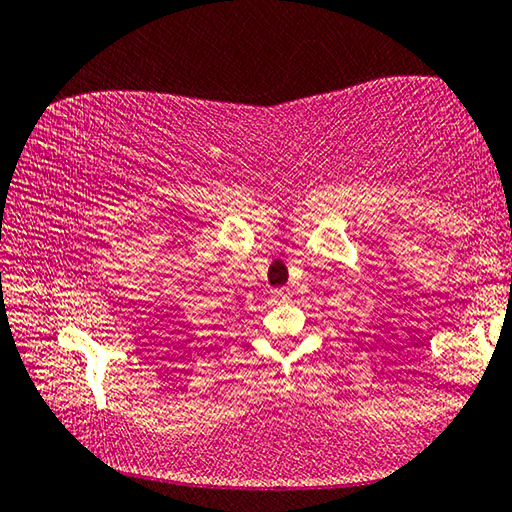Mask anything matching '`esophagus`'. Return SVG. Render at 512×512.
Here are the masks:
<instances>
[{
	"label": "esophagus",
	"instance_id": "34e87169",
	"mask_svg": "<svg viewBox=\"0 0 512 512\" xmlns=\"http://www.w3.org/2000/svg\"><path fill=\"white\" fill-rule=\"evenodd\" d=\"M288 297H291V291H286V288H280V291H273V302H286Z\"/></svg>",
	"mask_w": 512,
	"mask_h": 512
}]
</instances>
